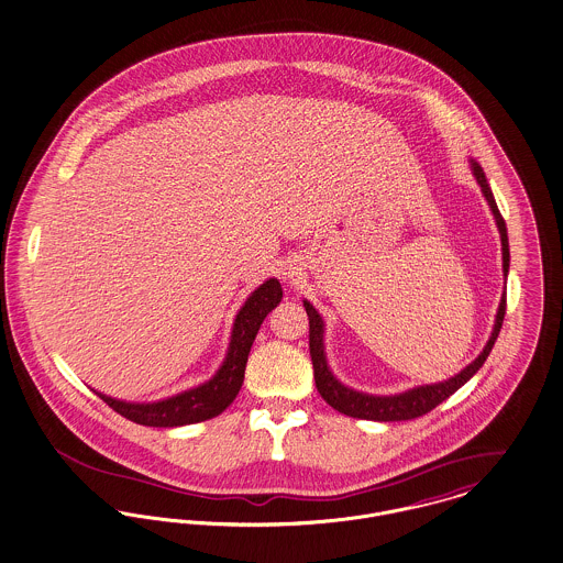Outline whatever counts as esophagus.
<instances>
[{"label":"esophagus","mask_w":563,"mask_h":563,"mask_svg":"<svg viewBox=\"0 0 563 563\" xmlns=\"http://www.w3.org/2000/svg\"><path fill=\"white\" fill-rule=\"evenodd\" d=\"M284 279H288L290 284H297V271L295 268H286L284 271Z\"/></svg>","instance_id":"34e87169"}]
</instances>
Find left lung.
Listing matches in <instances>:
<instances>
[{
	"instance_id": "8db88e82",
	"label": "left lung",
	"mask_w": 563,
	"mask_h": 563,
	"mask_svg": "<svg viewBox=\"0 0 563 563\" xmlns=\"http://www.w3.org/2000/svg\"><path fill=\"white\" fill-rule=\"evenodd\" d=\"M470 168L478 181V186L483 189V196L488 202V209L495 218V224L499 230V239H501V268H504V277H508V268H510V250H508V232H506V222L497 209V202L493 198V191L488 188L485 170L481 168V164L476 159H470ZM302 307L309 316V354H311V363H313V377H316V388L322 395V399L335 408L338 412L352 416V418H363V420H377V422H395V420H412L422 413L431 412L435 406H440L442 401H446L450 395H454L470 377L485 365L488 352L495 345V339L499 335L501 322H504V313H506V292L501 295L499 307H497V316H495V324L490 331L487 345L483 347V352L459 374L452 375L444 382H435V384H422V386H413L404 393L397 395H369V393H361L354 390L350 386H345L343 382H339L335 374L329 367L327 361V352H324V320L322 316L316 311V307L309 300H302Z\"/></svg>"
}]
</instances>
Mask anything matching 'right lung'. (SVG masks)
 <instances>
[{
	"instance_id": "add662e5",
	"label": "right lung",
	"mask_w": 563,
	"mask_h": 563,
	"mask_svg": "<svg viewBox=\"0 0 563 563\" xmlns=\"http://www.w3.org/2000/svg\"><path fill=\"white\" fill-rule=\"evenodd\" d=\"M282 297L284 292L279 279L268 277L245 299L234 316L224 361L211 379L159 401H123L98 390L93 393L114 412L145 427H184L216 418L239 395L252 343L258 335L264 318L282 302Z\"/></svg>"
}]
</instances>
